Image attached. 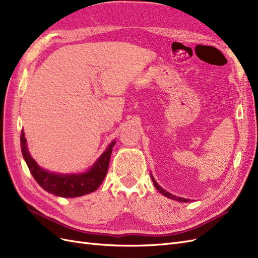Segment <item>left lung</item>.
<instances>
[{"mask_svg":"<svg viewBox=\"0 0 258 258\" xmlns=\"http://www.w3.org/2000/svg\"><path fill=\"white\" fill-rule=\"evenodd\" d=\"M151 177H152V181H153V183H154V186L156 187V189H157V190H158L160 194H162L163 196H166L167 198H170V199H173V200L179 201V202H190V199H185V198H182V197H176V196H174V195H172V194L168 192L167 190L163 189L161 186H159L157 182L155 181V178H154L153 174H151Z\"/></svg>","mask_w":258,"mask_h":258,"instance_id":"obj_1","label":"left lung"}]
</instances>
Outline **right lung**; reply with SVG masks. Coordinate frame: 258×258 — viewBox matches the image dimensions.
Returning a JSON list of instances; mask_svg holds the SVG:
<instances>
[{"mask_svg":"<svg viewBox=\"0 0 258 258\" xmlns=\"http://www.w3.org/2000/svg\"><path fill=\"white\" fill-rule=\"evenodd\" d=\"M116 141L110 143L106 150L100 156L98 160L93 163V166L86 172L62 174L50 172L37 165V162L30 155L27 146V140L25 138V132L21 131L20 144L23 159L26 160L27 166L31 174L33 175L35 181L43 189L53 194L56 196L63 198H75L84 195L90 194L99 188L101 183L107 173L108 163H110L112 148Z\"/></svg>","mask_w":258,"mask_h":258,"instance_id":"1","label":"right lung"}]
</instances>
